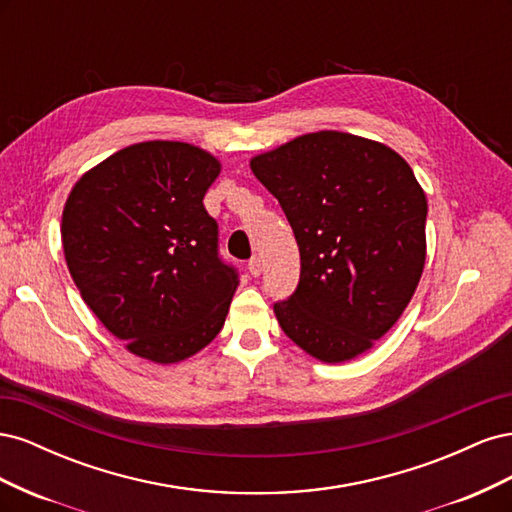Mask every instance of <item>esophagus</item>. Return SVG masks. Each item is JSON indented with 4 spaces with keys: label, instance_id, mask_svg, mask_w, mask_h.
<instances>
[{
    "label": "esophagus",
    "instance_id": "esophagus-1",
    "mask_svg": "<svg viewBox=\"0 0 512 512\" xmlns=\"http://www.w3.org/2000/svg\"><path fill=\"white\" fill-rule=\"evenodd\" d=\"M247 271H250V275H254V277H258L262 273V260H260V256H252L250 258V262H247Z\"/></svg>",
    "mask_w": 512,
    "mask_h": 512
}]
</instances>
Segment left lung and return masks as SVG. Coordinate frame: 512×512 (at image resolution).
I'll return each instance as SVG.
<instances>
[{
    "label": "left lung",
    "instance_id": "obj_1",
    "mask_svg": "<svg viewBox=\"0 0 512 512\" xmlns=\"http://www.w3.org/2000/svg\"><path fill=\"white\" fill-rule=\"evenodd\" d=\"M301 254L299 286L273 303L282 331L316 359L374 346L410 303L425 267L427 198L386 145L322 130L252 158Z\"/></svg>",
    "mask_w": 512,
    "mask_h": 512
}]
</instances>
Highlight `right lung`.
<instances>
[{"mask_svg": "<svg viewBox=\"0 0 512 512\" xmlns=\"http://www.w3.org/2000/svg\"><path fill=\"white\" fill-rule=\"evenodd\" d=\"M218 175L203 149L147 141L91 168L66 200L61 241L76 288L108 331L153 363L205 348L237 290L203 205Z\"/></svg>", "mask_w": 512, "mask_h": 512, "instance_id": "add662e5", "label": "right lung"}]
</instances>
